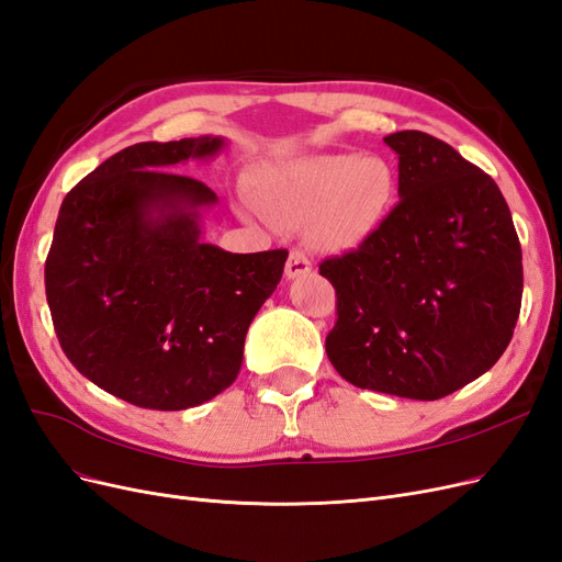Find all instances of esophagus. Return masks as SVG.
<instances>
[{
  "label": "esophagus",
  "instance_id": "1",
  "mask_svg": "<svg viewBox=\"0 0 562 562\" xmlns=\"http://www.w3.org/2000/svg\"><path fill=\"white\" fill-rule=\"evenodd\" d=\"M310 271H312L310 255L302 250H291V255H288V262H285V277L300 279V277H307Z\"/></svg>",
  "mask_w": 562,
  "mask_h": 562
}]
</instances>
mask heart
I'll return each mask as SVG.
<instances>
[{"mask_svg": "<svg viewBox=\"0 0 562 562\" xmlns=\"http://www.w3.org/2000/svg\"><path fill=\"white\" fill-rule=\"evenodd\" d=\"M396 190L394 166L382 157L302 155L262 164L241 209L277 227L312 225L321 246L353 250L380 232Z\"/></svg>", "mask_w": 562, "mask_h": 562, "instance_id": "b5f03b06", "label": "heart"}]
</instances>
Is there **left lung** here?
<instances>
[{"instance_id":"8db88e82","label":"left lung","mask_w":562,"mask_h":562,"mask_svg":"<svg viewBox=\"0 0 562 562\" xmlns=\"http://www.w3.org/2000/svg\"><path fill=\"white\" fill-rule=\"evenodd\" d=\"M398 206L375 236L318 271L337 293L328 359L347 382L436 401L481 378L512 342L522 252L497 182L422 131L384 138Z\"/></svg>"}]
</instances>
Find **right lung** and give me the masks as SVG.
Returning a JSON list of instances; mask_svg holds the SVG:
<instances>
[{
	"label": "right lung",
	"instance_id": "1",
	"mask_svg": "<svg viewBox=\"0 0 562 562\" xmlns=\"http://www.w3.org/2000/svg\"><path fill=\"white\" fill-rule=\"evenodd\" d=\"M225 147L220 135L131 145L63 199L44 269L56 335L83 378L138 407L187 411L225 391L281 281L288 250L203 241L217 196L171 171Z\"/></svg>",
	"mask_w": 562,
	"mask_h": 562
}]
</instances>
